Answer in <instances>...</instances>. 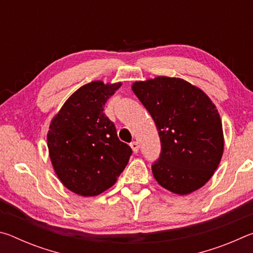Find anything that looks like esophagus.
<instances>
[{
    "instance_id": "obj_1",
    "label": "esophagus",
    "mask_w": 253,
    "mask_h": 253,
    "mask_svg": "<svg viewBox=\"0 0 253 253\" xmlns=\"http://www.w3.org/2000/svg\"><path fill=\"white\" fill-rule=\"evenodd\" d=\"M130 147L132 149V152L137 153V152H138V149H139V145L137 142H132V143H130Z\"/></svg>"
}]
</instances>
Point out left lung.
<instances>
[{
  "label": "left lung",
  "instance_id": "left-lung-1",
  "mask_svg": "<svg viewBox=\"0 0 253 253\" xmlns=\"http://www.w3.org/2000/svg\"><path fill=\"white\" fill-rule=\"evenodd\" d=\"M155 122L161 154L153 163L160 185L179 195L199 190L214 174L223 154L222 122L200 88L179 78L156 77L131 85Z\"/></svg>",
  "mask_w": 253,
  "mask_h": 253
}]
</instances>
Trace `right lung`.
<instances>
[{
	"mask_svg": "<svg viewBox=\"0 0 253 253\" xmlns=\"http://www.w3.org/2000/svg\"><path fill=\"white\" fill-rule=\"evenodd\" d=\"M122 84L92 81L72 93L50 124L51 163L68 190L96 196L116 183L131 148L119 140L104 106Z\"/></svg>",
	"mask_w": 253,
	"mask_h": 253,
	"instance_id": "obj_1",
	"label": "right lung"
}]
</instances>
